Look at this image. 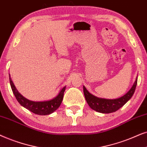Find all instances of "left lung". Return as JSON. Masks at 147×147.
Returning <instances> with one entry per match:
<instances>
[{"label":"left lung","mask_w":147,"mask_h":147,"mask_svg":"<svg viewBox=\"0 0 147 147\" xmlns=\"http://www.w3.org/2000/svg\"><path fill=\"white\" fill-rule=\"evenodd\" d=\"M136 85H137V78L128 93L125 94L124 96L115 99H107L95 97L87 91L85 86H83V92L86 101L92 109L100 113H109L118 110L127 101H128L134 93Z\"/></svg>","instance_id":"1"}]
</instances>
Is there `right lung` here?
<instances>
[{"instance_id": "1", "label": "right lung", "mask_w": 147, "mask_h": 147, "mask_svg": "<svg viewBox=\"0 0 147 147\" xmlns=\"http://www.w3.org/2000/svg\"><path fill=\"white\" fill-rule=\"evenodd\" d=\"M9 81L13 93L15 95L18 102L23 107H24L25 108L28 109L31 112L38 115H42V116L50 114L60 107L62 99H63L64 92L66 89V87H64L61 89V91H60V93H58L57 96L52 99H50V100L44 101H33L26 99L19 93L14 84H13L12 80H11L10 75Z\"/></svg>"}]
</instances>
